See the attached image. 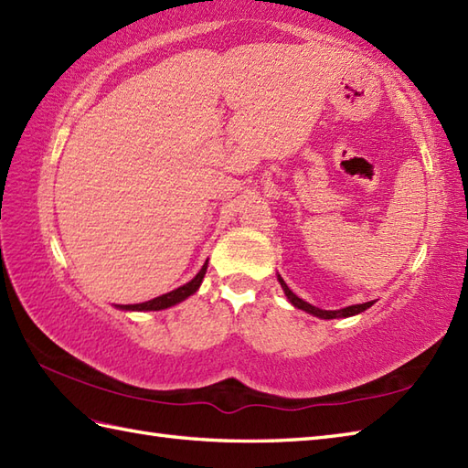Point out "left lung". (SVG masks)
I'll use <instances>...</instances> for the list:
<instances>
[{"label":"left lung","mask_w":468,"mask_h":468,"mask_svg":"<svg viewBox=\"0 0 468 468\" xmlns=\"http://www.w3.org/2000/svg\"><path fill=\"white\" fill-rule=\"evenodd\" d=\"M277 279H279L281 287H283L285 295H287V299L291 301V305H292V307L303 309L305 313H311V314H314V317H319V319H341V317H353V314L363 313V311H367L368 307L373 305V301H368V303H363V305H351V307H345V309H339V311H324V309H319V307H313V305H309L307 301L299 299V297L295 295V292H292V291L287 287L285 281L281 279V275H277Z\"/></svg>","instance_id":"8db88e82"}]
</instances>
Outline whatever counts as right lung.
<instances>
[{
  "mask_svg": "<svg viewBox=\"0 0 468 468\" xmlns=\"http://www.w3.org/2000/svg\"><path fill=\"white\" fill-rule=\"evenodd\" d=\"M205 271H207V263H205V265L201 267L199 273L195 275V277L189 281V283H185L183 287H179V289H176V291H169V292H165V295L155 297V299H151V301H147V303H137V305H117V307H119V309H125V311H161V309H167V307L177 305V303H181V301H185L187 297H191L193 292L199 289L201 281H203V277H205Z\"/></svg>",
  "mask_w": 468,
  "mask_h": 468,
  "instance_id": "add662e5",
  "label": "right lung"
}]
</instances>
